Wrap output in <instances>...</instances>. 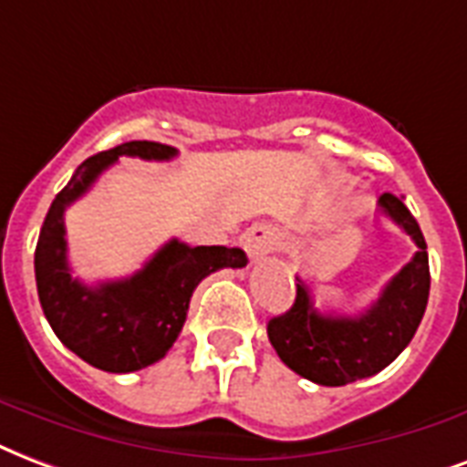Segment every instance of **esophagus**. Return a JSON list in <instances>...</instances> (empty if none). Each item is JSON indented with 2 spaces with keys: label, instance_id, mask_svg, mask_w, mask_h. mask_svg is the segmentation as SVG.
<instances>
[{
  "label": "esophagus",
  "instance_id": "1",
  "mask_svg": "<svg viewBox=\"0 0 467 467\" xmlns=\"http://www.w3.org/2000/svg\"><path fill=\"white\" fill-rule=\"evenodd\" d=\"M275 246H278V231L273 226H265V223H258L254 229H248V234L244 236V248H246L251 261H258L263 255H268Z\"/></svg>",
  "mask_w": 467,
  "mask_h": 467
}]
</instances>
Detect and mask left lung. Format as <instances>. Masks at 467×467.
Returning a JSON list of instances; mask_svg holds the SVG:
<instances>
[{
  "label": "left lung",
  "instance_id": "1",
  "mask_svg": "<svg viewBox=\"0 0 467 467\" xmlns=\"http://www.w3.org/2000/svg\"><path fill=\"white\" fill-rule=\"evenodd\" d=\"M381 213L416 244V254L389 280L377 303L364 313L322 315L310 287L297 278V296L287 313L268 322V339L290 369L320 387H345L374 377L394 362L411 342L426 313L431 290L426 238L404 199L379 196Z\"/></svg>",
  "mask_w": 467,
  "mask_h": 467
}]
</instances>
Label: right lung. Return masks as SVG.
I'll use <instances>...</instances> for the list:
<instances>
[{"label":"right lung","mask_w":467,"mask_h":467,"mask_svg":"<svg viewBox=\"0 0 467 467\" xmlns=\"http://www.w3.org/2000/svg\"><path fill=\"white\" fill-rule=\"evenodd\" d=\"M122 154L162 162L171 160L177 150L162 142L132 140L88 157L56 194L34 254L38 300L56 337L83 362L113 374L160 362L180 337L194 287L221 268H244L248 263L241 248L187 246L171 238L130 278L98 285L73 278L63 212Z\"/></svg>","instance_id":"1"}]
</instances>
